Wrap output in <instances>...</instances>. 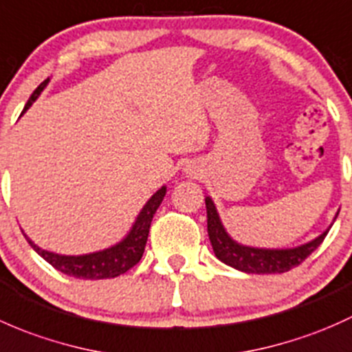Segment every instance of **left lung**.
Masks as SVG:
<instances>
[{
    "label": "left lung",
    "mask_w": 352,
    "mask_h": 352,
    "mask_svg": "<svg viewBox=\"0 0 352 352\" xmlns=\"http://www.w3.org/2000/svg\"><path fill=\"white\" fill-rule=\"evenodd\" d=\"M206 205V229H208V237L212 242L213 252L217 259L226 263L227 266L234 270L242 271V273H254V274H274L286 273L292 267L298 266L309 257L322 241L325 239L327 230L322 232L318 237L307 244L296 245L289 249H266V248H252V245H244L241 242L234 241L229 232L223 227L220 220L219 212H217L215 203L210 197L205 198ZM338 219L336 213L334 220Z\"/></svg>",
    "instance_id": "obj_1"
}]
</instances>
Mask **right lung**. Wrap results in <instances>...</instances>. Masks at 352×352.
<instances>
[{"mask_svg":"<svg viewBox=\"0 0 352 352\" xmlns=\"http://www.w3.org/2000/svg\"><path fill=\"white\" fill-rule=\"evenodd\" d=\"M49 81L50 79H45V81L41 82V86L32 93V96L28 98L21 115H23L25 111L34 104V101L41 96L43 88L49 85ZM164 195L166 186H161L154 195H152L149 200H147L146 205L142 206V210H140L139 215H137L135 222H133L129 234H126L120 242H117V244L111 245V248L103 249V251L89 252V254L81 256L56 254V252H50L38 248L34 241L28 239V235H23L28 241V244L34 248V251L37 252L38 256H42L47 263L52 264L57 271L67 274V276L82 278V280H107V278H117L120 276V274L126 273L130 267L135 266L140 261V257H142L144 249H146L147 237H149L152 217H154L159 205L164 200Z\"/></svg>","mask_w":352,"mask_h":352,"instance_id":"1","label":"right lung"}]
</instances>
